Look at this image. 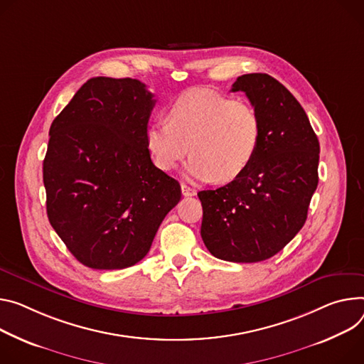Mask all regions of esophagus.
<instances>
[{
  "instance_id": "obj_1",
  "label": "esophagus",
  "mask_w": 364,
  "mask_h": 364,
  "mask_svg": "<svg viewBox=\"0 0 364 364\" xmlns=\"http://www.w3.org/2000/svg\"><path fill=\"white\" fill-rule=\"evenodd\" d=\"M181 193L184 197H191V196H196V190L187 184H181Z\"/></svg>"
}]
</instances>
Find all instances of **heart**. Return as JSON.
Instances as JSON below:
<instances>
[{
  "label": "heart",
  "mask_w": 364,
  "mask_h": 364,
  "mask_svg": "<svg viewBox=\"0 0 364 364\" xmlns=\"http://www.w3.org/2000/svg\"><path fill=\"white\" fill-rule=\"evenodd\" d=\"M261 142V120L247 102L205 88L183 92L168 109V122L146 129V148L162 171H173L191 151L187 176L229 183L254 161Z\"/></svg>",
  "instance_id": "heart-1"
}]
</instances>
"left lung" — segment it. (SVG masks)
Instances as JSON below:
<instances>
[{
    "instance_id": "left-lung-1",
    "label": "left lung",
    "mask_w": 364,
    "mask_h": 364,
    "mask_svg": "<svg viewBox=\"0 0 364 364\" xmlns=\"http://www.w3.org/2000/svg\"><path fill=\"white\" fill-rule=\"evenodd\" d=\"M244 91L261 120V142L250 167L216 190L197 193L202 240L216 258L258 262L299 232L318 186L319 142L293 94L267 74H245Z\"/></svg>"
}]
</instances>
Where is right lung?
I'll use <instances>...</instances> for the list:
<instances>
[{
    "label": "right lung",
    "mask_w": 364,
    "mask_h": 364,
    "mask_svg": "<svg viewBox=\"0 0 364 364\" xmlns=\"http://www.w3.org/2000/svg\"><path fill=\"white\" fill-rule=\"evenodd\" d=\"M154 106L141 81L95 77L52 122L43 161L48 218L90 269L141 261L181 199L178 181L155 167L146 148Z\"/></svg>",
    "instance_id": "add662e5"
}]
</instances>
